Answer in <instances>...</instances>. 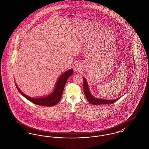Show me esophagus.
I'll return each mask as SVG.
<instances>
[{"label": "esophagus", "instance_id": "esophagus-1", "mask_svg": "<svg viewBox=\"0 0 149 149\" xmlns=\"http://www.w3.org/2000/svg\"><path fill=\"white\" fill-rule=\"evenodd\" d=\"M80 69V66H79V65L76 64L75 66V71H79Z\"/></svg>", "mask_w": 149, "mask_h": 149}]
</instances>
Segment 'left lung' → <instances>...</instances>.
Returning a JSON list of instances; mask_svg holds the SVG:
<instances>
[{
	"label": "left lung",
	"mask_w": 149,
	"mask_h": 149,
	"mask_svg": "<svg viewBox=\"0 0 149 149\" xmlns=\"http://www.w3.org/2000/svg\"><path fill=\"white\" fill-rule=\"evenodd\" d=\"M83 90L84 92V95L87 99L88 101L92 104V105H103V104H110L114 103L116 101H118L120 97H119L115 100H104V99H100V98H96L91 95L88 86L87 82L86 79L83 78Z\"/></svg>",
	"instance_id": "1"
}]
</instances>
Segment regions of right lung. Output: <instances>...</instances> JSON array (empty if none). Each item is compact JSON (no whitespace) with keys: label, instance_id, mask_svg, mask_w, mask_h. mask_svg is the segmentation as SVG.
I'll list each match as a JSON object with an SVG mask.
<instances>
[{"label":"right lung","instance_id":"right-lung-1","mask_svg":"<svg viewBox=\"0 0 149 149\" xmlns=\"http://www.w3.org/2000/svg\"><path fill=\"white\" fill-rule=\"evenodd\" d=\"M73 72H74L73 70L70 69L63 73L58 79L54 88V89L52 93L47 96L42 97L40 98L30 97L23 93L18 87L16 83H15V84L18 92L23 96L25 97L26 99H27L29 101H30V102H31L32 103L35 104L36 105L44 106H52L56 105L60 102L61 98L63 91L64 89V87L65 86V84L68 78L71 75L73 74Z\"/></svg>","mask_w":149,"mask_h":149}]
</instances>
